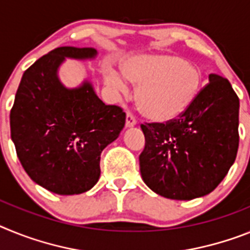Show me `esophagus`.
<instances>
[{
  "label": "esophagus",
  "mask_w": 250,
  "mask_h": 250,
  "mask_svg": "<svg viewBox=\"0 0 250 250\" xmlns=\"http://www.w3.org/2000/svg\"><path fill=\"white\" fill-rule=\"evenodd\" d=\"M137 121L134 118V116L131 112H127V116H125V127H133L136 125Z\"/></svg>",
  "instance_id": "obj_1"
}]
</instances>
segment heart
<instances>
[{"mask_svg": "<svg viewBox=\"0 0 250 250\" xmlns=\"http://www.w3.org/2000/svg\"><path fill=\"white\" fill-rule=\"evenodd\" d=\"M125 77L138 86L140 110L151 121L168 122L192 105L203 88V73L195 64L173 54H138L121 62ZM113 69L104 70L105 83L125 93L128 83Z\"/></svg>", "mask_w": 250, "mask_h": 250, "instance_id": "obj_1", "label": "heart"}]
</instances>
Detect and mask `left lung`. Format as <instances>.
I'll return each mask as SVG.
<instances>
[{"mask_svg": "<svg viewBox=\"0 0 250 250\" xmlns=\"http://www.w3.org/2000/svg\"><path fill=\"white\" fill-rule=\"evenodd\" d=\"M239 98L229 80L209 83L182 116L141 125L145 148L140 170L147 186L173 200L210 194L227 176L239 147Z\"/></svg>", "mask_w": 250, "mask_h": 250, "instance_id": "8db88e82", "label": "left lung"}]
</instances>
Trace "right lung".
Segmentation results:
<instances>
[{"label": "right lung", "instance_id": "right-lung-1", "mask_svg": "<svg viewBox=\"0 0 250 250\" xmlns=\"http://www.w3.org/2000/svg\"><path fill=\"white\" fill-rule=\"evenodd\" d=\"M93 47L62 46L23 73L10 113L11 138L23 170L58 195L83 194L98 182L101 153L125 127V113L105 105L92 84L65 88L58 69L65 58L93 59Z\"/></svg>", "mask_w": 250, "mask_h": 250}]
</instances>
